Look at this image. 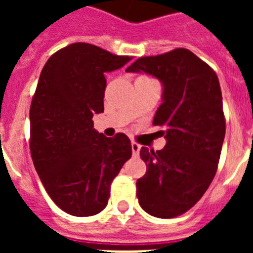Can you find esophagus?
Masks as SVG:
<instances>
[{
  "mask_svg": "<svg viewBox=\"0 0 253 253\" xmlns=\"http://www.w3.org/2000/svg\"><path fill=\"white\" fill-rule=\"evenodd\" d=\"M140 148H142L140 144H138L136 142H131V150H132V155L134 156H138L139 152H140Z\"/></svg>",
  "mask_w": 253,
  "mask_h": 253,
  "instance_id": "esophagus-1",
  "label": "esophagus"
}]
</instances>
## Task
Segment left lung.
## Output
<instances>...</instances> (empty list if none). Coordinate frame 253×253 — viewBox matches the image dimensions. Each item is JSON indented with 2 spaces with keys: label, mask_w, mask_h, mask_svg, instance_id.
I'll use <instances>...</instances> for the list:
<instances>
[{
  "label": "left lung",
  "mask_w": 253,
  "mask_h": 253,
  "mask_svg": "<svg viewBox=\"0 0 253 253\" xmlns=\"http://www.w3.org/2000/svg\"><path fill=\"white\" fill-rule=\"evenodd\" d=\"M163 85L155 126L166 127L162 151L142 147L147 172L136 181L139 205L156 218H174L201 200L215 176L226 134L215 72L186 48L140 57L126 69Z\"/></svg>",
  "instance_id": "left-lung-1"
}]
</instances>
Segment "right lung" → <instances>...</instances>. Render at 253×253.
I'll list each match as a JSON object with an SVG mask.
<instances>
[{
  "mask_svg": "<svg viewBox=\"0 0 253 253\" xmlns=\"http://www.w3.org/2000/svg\"><path fill=\"white\" fill-rule=\"evenodd\" d=\"M130 60L89 43H73L53 53L42 69L30 107V151L45 192L71 215L102 211L111 182L132 155L126 135L106 138L91 119L103 113L105 73Z\"/></svg>",
  "mask_w": 253,
  "mask_h": 253,
  "instance_id": "right-lung-1",
  "label": "right lung"
}]
</instances>
